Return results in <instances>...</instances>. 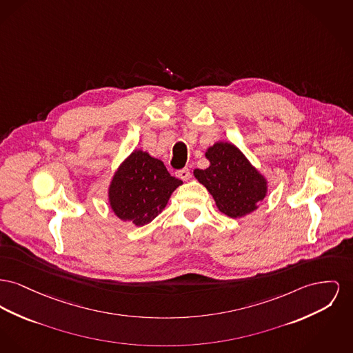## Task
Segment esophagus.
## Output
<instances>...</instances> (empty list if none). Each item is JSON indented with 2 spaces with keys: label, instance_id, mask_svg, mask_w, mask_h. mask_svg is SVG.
<instances>
[{
  "label": "esophagus",
  "instance_id": "obj_1",
  "mask_svg": "<svg viewBox=\"0 0 353 353\" xmlns=\"http://www.w3.org/2000/svg\"><path fill=\"white\" fill-rule=\"evenodd\" d=\"M176 174H177V177H179V179H181V180H184V181H188V180L190 179V170H189L188 168H184V169L177 170V172H176Z\"/></svg>",
  "mask_w": 353,
  "mask_h": 353
}]
</instances>
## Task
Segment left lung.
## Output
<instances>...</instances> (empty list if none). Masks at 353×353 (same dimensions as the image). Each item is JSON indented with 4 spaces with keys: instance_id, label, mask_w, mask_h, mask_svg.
Listing matches in <instances>:
<instances>
[{
    "instance_id": "1",
    "label": "left lung",
    "mask_w": 353,
    "mask_h": 353,
    "mask_svg": "<svg viewBox=\"0 0 353 353\" xmlns=\"http://www.w3.org/2000/svg\"><path fill=\"white\" fill-rule=\"evenodd\" d=\"M205 157L210 165L194 169V177L213 196L220 212L232 219L247 216L257 209L268 192L267 179L230 143L209 146Z\"/></svg>"
}]
</instances>
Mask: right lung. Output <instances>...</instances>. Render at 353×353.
<instances>
[{"mask_svg": "<svg viewBox=\"0 0 353 353\" xmlns=\"http://www.w3.org/2000/svg\"><path fill=\"white\" fill-rule=\"evenodd\" d=\"M181 184L169 174L161 160L136 149L110 181L109 204L120 220L143 227L163 212L173 190Z\"/></svg>", "mask_w": 353, "mask_h": 353, "instance_id": "1", "label": "right lung"}]
</instances>
